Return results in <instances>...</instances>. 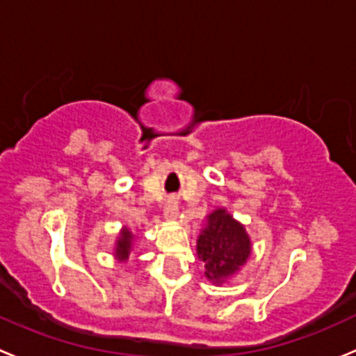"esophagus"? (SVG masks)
Listing matches in <instances>:
<instances>
[{
    "mask_svg": "<svg viewBox=\"0 0 356 356\" xmlns=\"http://www.w3.org/2000/svg\"><path fill=\"white\" fill-rule=\"evenodd\" d=\"M163 216H165V219H168V220L177 219L179 200L175 198V196H170V198L167 200V203H165V209H163Z\"/></svg>",
    "mask_w": 356,
    "mask_h": 356,
    "instance_id": "1",
    "label": "esophagus"
}]
</instances>
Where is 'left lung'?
<instances>
[{
	"label": "left lung",
	"instance_id": "left-lung-1",
	"mask_svg": "<svg viewBox=\"0 0 356 356\" xmlns=\"http://www.w3.org/2000/svg\"><path fill=\"white\" fill-rule=\"evenodd\" d=\"M196 254L205 264V278L222 285L240 273L252 254V240L240 220L224 207L207 216L196 240Z\"/></svg>",
	"mask_w": 356,
	"mask_h": 356
}]
</instances>
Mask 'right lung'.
<instances>
[{
  "instance_id": "right-lung-1",
  "label": "right lung",
  "mask_w": 356,
  "mask_h": 356,
  "mask_svg": "<svg viewBox=\"0 0 356 356\" xmlns=\"http://www.w3.org/2000/svg\"><path fill=\"white\" fill-rule=\"evenodd\" d=\"M134 241H136V234L129 229L127 226H123L120 229L118 236H116V243H115V259L118 262H127L129 261V255L134 248Z\"/></svg>"
}]
</instances>
